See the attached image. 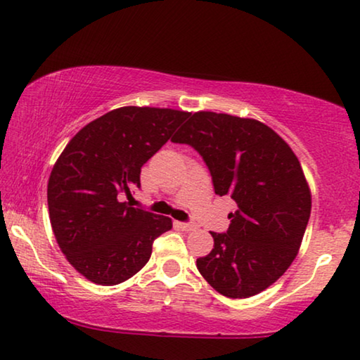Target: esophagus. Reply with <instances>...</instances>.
<instances>
[{"instance_id":"1","label":"esophagus","mask_w":360,"mask_h":360,"mask_svg":"<svg viewBox=\"0 0 360 360\" xmlns=\"http://www.w3.org/2000/svg\"><path fill=\"white\" fill-rule=\"evenodd\" d=\"M180 229H181V231L190 232V231H195L196 226H195V224H191V222H180Z\"/></svg>"}]
</instances>
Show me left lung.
Instances as JSON below:
<instances>
[{"label": "left lung", "mask_w": 360, "mask_h": 360, "mask_svg": "<svg viewBox=\"0 0 360 360\" xmlns=\"http://www.w3.org/2000/svg\"><path fill=\"white\" fill-rule=\"evenodd\" d=\"M188 144L210 169L214 193L229 195L227 232H211L214 248L196 259L222 295L245 299L276 283L299 252L311 196L289 144L262 122L198 112L172 139Z\"/></svg>", "instance_id": "left-lung-1"}]
</instances>
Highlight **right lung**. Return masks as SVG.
<instances>
[{
  "instance_id": "obj_1",
  "label": "right lung",
  "mask_w": 360,
  "mask_h": 360,
  "mask_svg": "<svg viewBox=\"0 0 360 360\" xmlns=\"http://www.w3.org/2000/svg\"><path fill=\"white\" fill-rule=\"evenodd\" d=\"M188 112L122 107L86 124L50 174L49 211L61 252L86 279L115 285L149 262L172 219L122 202L141 188V167Z\"/></svg>"
}]
</instances>
